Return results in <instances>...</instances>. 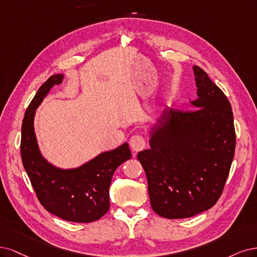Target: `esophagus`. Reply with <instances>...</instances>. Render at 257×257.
<instances>
[{
	"mask_svg": "<svg viewBox=\"0 0 257 257\" xmlns=\"http://www.w3.org/2000/svg\"><path fill=\"white\" fill-rule=\"evenodd\" d=\"M130 146L131 150L135 152H140L145 148L146 146V141L143 136L141 135H135L132 136L130 139Z\"/></svg>",
	"mask_w": 257,
	"mask_h": 257,
	"instance_id": "esophagus-1",
	"label": "esophagus"
}]
</instances>
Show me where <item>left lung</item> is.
<instances>
[{"instance_id": "obj_1", "label": "left lung", "mask_w": 257, "mask_h": 257, "mask_svg": "<svg viewBox=\"0 0 257 257\" xmlns=\"http://www.w3.org/2000/svg\"><path fill=\"white\" fill-rule=\"evenodd\" d=\"M196 107H167L153 132L151 148L138 154L151 206L168 219L208 210L224 189L234 159L236 134L228 99L202 68L193 67Z\"/></svg>"}]
</instances>
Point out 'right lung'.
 <instances>
[{"label":"right lung","mask_w":257,"mask_h":257,"mask_svg":"<svg viewBox=\"0 0 257 257\" xmlns=\"http://www.w3.org/2000/svg\"><path fill=\"white\" fill-rule=\"evenodd\" d=\"M62 79V74L49 78L28 106L22 120L21 158L38 201L46 210L65 221L89 223L109 210L112 176L121 163L131 158V153L125 143L73 170L57 169L41 157L33 125L35 111Z\"/></svg>","instance_id":"right-lung-1"}]
</instances>
